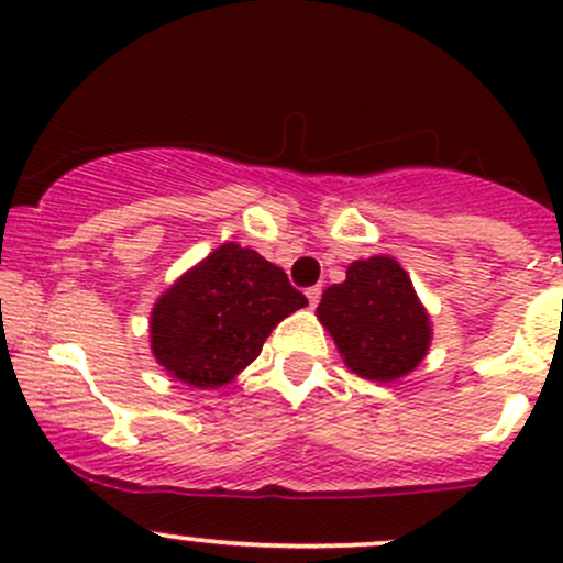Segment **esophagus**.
<instances>
[{
    "instance_id": "34e87169",
    "label": "esophagus",
    "mask_w": 563,
    "mask_h": 563,
    "mask_svg": "<svg viewBox=\"0 0 563 563\" xmlns=\"http://www.w3.org/2000/svg\"><path fill=\"white\" fill-rule=\"evenodd\" d=\"M320 286H312V288H307V301H310V307L314 310V307H318V301H320Z\"/></svg>"
}]
</instances>
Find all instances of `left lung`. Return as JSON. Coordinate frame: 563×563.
<instances>
[{"instance_id": "1", "label": "left lung", "mask_w": 563, "mask_h": 563, "mask_svg": "<svg viewBox=\"0 0 563 563\" xmlns=\"http://www.w3.org/2000/svg\"><path fill=\"white\" fill-rule=\"evenodd\" d=\"M318 320L331 333L344 366L372 382H398L428 355L432 323L393 256L357 258L344 283L329 286Z\"/></svg>"}]
</instances>
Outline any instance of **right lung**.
Returning a JSON list of instances; mask_svg holds the SVG:
<instances>
[{
  "mask_svg": "<svg viewBox=\"0 0 563 563\" xmlns=\"http://www.w3.org/2000/svg\"><path fill=\"white\" fill-rule=\"evenodd\" d=\"M305 294L262 253L221 243L154 301L150 347L173 379L197 390L224 387L251 366Z\"/></svg>",
  "mask_w": 563,
  "mask_h": 563,
  "instance_id": "add662e5",
  "label": "right lung"
}]
</instances>
